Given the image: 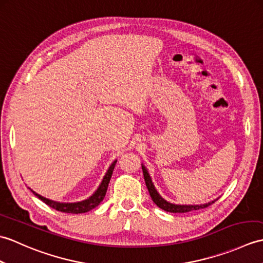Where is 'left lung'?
I'll return each instance as SVG.
<instances>
[{"label":"left lung","mask_w":263,"mask_h":263,"mask_svg":"<svg viewBox=\"0 0 263 263\" xmlns=\"http://www.w3.org/2000/svg\"><path fill=\"white\" fill-rule=\"evenodd\" d=\"M142 167V172H143V177L144 181H146V185L149 191L150 197H152L154 202L159 206L160 209H163L167 212H174V214H183V212H189V211H193V210H199V209H203L206 208V206L210 205L211 203H214L215 201H210L208 203H202V204H176V203H172L168 202V201L165 200L161 195L158 193L157 190H156L154 183L152 181V177H150L149 173L146 168V166L141 164Z\"/></svg>","instance_id":"obj_1"}]
</instances>
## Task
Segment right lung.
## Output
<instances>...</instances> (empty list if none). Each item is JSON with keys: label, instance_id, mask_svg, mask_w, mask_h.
Wrapping results in <instances>:
<instances>
[{"label": "right lung", "instance_id": "1", "mask_svg": "<svg viewBox=\"0 0 263 263\" xmlns=\"http://www.w3.org/2000/svg\"><path fill=\"white\" fill-rule=\"evenodd\" d=\"M116 161L117 160L115 159L113 163L110 164L107 172H106V174L103 177L102 183L99 184V186L97 187L96 191H95L90 195V197L87 198L86 200L79 201V202H59V201L49 200L47 198L42 197L41 194H38L35 191H32L30 187H28V189H29L30 191L33 194H35L37 198L41 199L43 202H45L47 205H49L51 208H53L55 210L61 211V212H66V214H83V212H88V211L92 210L93 208H96V206L104 200L106 191H107L108 183L110 181L111 174H113V171H114Z\"/></svg>", "mask_w": 263, "mask_h": 263}]
</instances>
